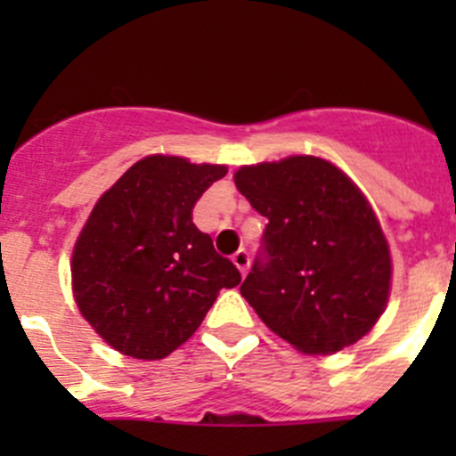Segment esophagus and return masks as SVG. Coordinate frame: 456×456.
Segmentation results:
<instances>
[{
  "label": "esophagus",
  "mask_w": 456,
  "mask_h": 456,
  "mask_svg": "<svg viewBox=\"0 0 456 456\" xmlns=\"http://www.w3.org/2000/svg\"><path fill=\"white\" fill-rule=\"evenodd\" d=\"M232 263H235V267L240 269L241 276H244V273L248 272V265H251V256H248V253L244 251V248H240V251H237L235 256H232Z\"/></svg>",
  "instance_id": "34e87169"
}]
</instances>
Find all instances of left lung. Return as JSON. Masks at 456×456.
<instances>
[{
  "instance_id": "obj_1",
  "label": "left lung",
  "mask_w": 456,
  "mask_h": 456,
  "mask_svg": "<svg viewBox=\"0 0 456 456\" xmlns=\"http://www.w3.org/2000/svg\"><path fill=\"white\" fill-rule=\"evenodd\" d=\"M235 184L269 221L241 297L304 354L349 347L388 304L390 251L363 191L331 162L294 155L241 167Z\"/></svg>"
}]
</instances>
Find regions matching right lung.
I'll use <instances>...</instances> for the list:
<instances>
[{
	"label": "right lung",
	"instance_id": "1",
	"mask_svg": "<svg viewBox=\"0 0 456 456\" xmlns=\"http://www.w3.org/2000/svg\"><path fill=\"white\" fill-rule=\"evenodd\" d=\"M228 168L184 157L136 162L93 208L72 251V292L84 320L116 352L157 361L196 333L224 288L241 276L191 221Z\"/></svg>",
	"mask_w": 456,
	"mask_h": 456
}]
</instances>
